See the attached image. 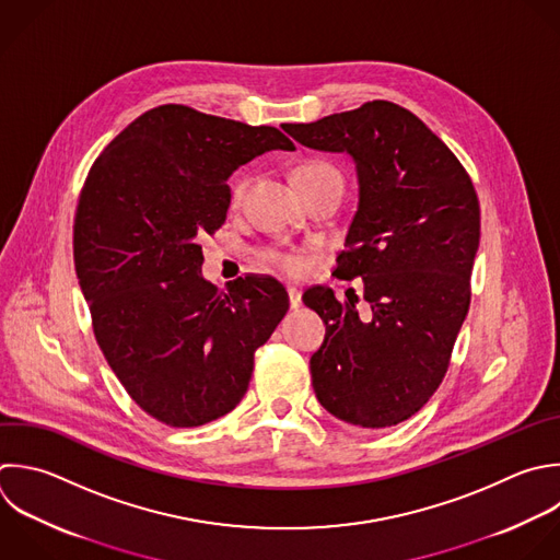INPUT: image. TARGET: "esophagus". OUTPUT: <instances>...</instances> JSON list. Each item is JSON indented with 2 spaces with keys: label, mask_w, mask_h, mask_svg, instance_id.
<instances>
[{
  "label": "esophagus",
  "mask_w": 560,
  "mask_h": 560,
  "mask_svg": "<svg viewBox=\"0 0 560 560\" xmlns=\"http://www.w3.org/2000/svg\"><path fill=\"white\" fill-rule=\"evenodd\" d=\"M287 291H289V302H291V308H300V306H302V293H300V289H295V287H289Z\"/></svg>",
  "instance_id": "34e87169"
}]
</instances>
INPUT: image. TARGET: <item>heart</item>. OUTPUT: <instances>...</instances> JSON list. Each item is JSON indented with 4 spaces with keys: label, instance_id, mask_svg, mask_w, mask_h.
Returning <instances> with one entry per match:
<instances>
[{
    "label": "heart",
    "instance_id": "1",
    "mask_svg": "<svg viewBox=\"0 0 560 560\" xmlns=\"http://www.w3.org/2000/svg\"><path fill=\"white\" fill-rule=\"evenodd\" d=\"M319 175H337V171L330 168L328 164H322V162H306V164H302V166L293 173V179H300V177H319ZM245 186H247L245 179H238V182L234 184V190H232L234 199H238V197L243 195ZM260 256H262V260H265L267 265H271V267H276V269H282V271H287V273H298V271L302 269V260H300L298 256H293V254H287V252L267 249V252H262Z\"/></svg>",
    "mask_w": 560,
    "mask_h": 560
}]
</instances>
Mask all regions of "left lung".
I'll return each instance as SVG.
<instances>
[{"label": "left lung", "instance_id": "8db88e82", "mask_svg": "<svg viewBox=\"0 0 560 560\" xmlns=\"http://www.w3.org/2000/svg\"><path fill=\"white\" fill-rule=\"evenodd\" d=\"M302 147L346 153L359 201L337 278H363L341 304L315 287L304 304L326 324L311 357L317 400L335 418L383 429L413 416L438 389L470 304L479 203L448 147L411 112L372 101L308 125H282Z\"/></svg>", "mask_w": 560, "mask_h": 560}]
</instances>
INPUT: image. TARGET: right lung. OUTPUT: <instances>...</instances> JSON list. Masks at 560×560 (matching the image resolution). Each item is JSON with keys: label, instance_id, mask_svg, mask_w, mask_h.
<instances>
[{"label": "right lung", "instance_id": "right-lung-1", "mask_svg": "<svg viewBox=\"0 0 560 560\" xmlns=\"http://www.w3.org/2000/svg\"><path fill=\"white\" fill-rule=\"evenodd\" d=\"M269 151L295 147L273 127L164 105L103 151L81 192L74 265L98 346L129 396L171 427L232 411L289 308L273 278L219 289L201 273L199 236L223 225L228 179Z\"/></svg>", "mask_w": 560, "mask_h": 560}]
</instances>
